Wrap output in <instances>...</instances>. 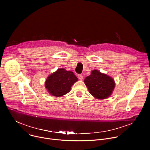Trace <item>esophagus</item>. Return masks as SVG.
Instances as JSON below:
<instances>
[{
  "mask_svg": "<svg viewBox=\"0 0 150 150\" xmlns=\"http://www.w3.org/2000/svg\"><path fill=\"white\" fill-rule=\"evenodd\" d=\"M78 78H79V80H82V79H83V76H82V75H78Z\"/></svg>",
  "mask_w": 150,
  "mask_h": 150,
  "instance_id": "esophagus-1",
  "label": "esophagus"
}]
</instances>
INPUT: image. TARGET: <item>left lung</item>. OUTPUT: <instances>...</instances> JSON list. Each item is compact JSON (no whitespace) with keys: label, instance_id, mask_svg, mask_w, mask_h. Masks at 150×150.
<instances>
[{"label":"left lung","instance_id":"obj_1","mask_svg":"<svg viewBox=\"0 0 150 150\" xmlns=\"http://www.w3.org/2000/svg\"><path fill=\"white\" fill-rule=\"evenodd\" d=\"M89 93L96 98L103 100L109 98L115 87L113 78L97 70H93L90 75L83 81Z\"/></svg>","mask_w":150,"mask_h":150}]
</instances>
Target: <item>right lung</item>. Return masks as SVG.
Wrapping results in <instances>:
<instances>
[{
    "mask_svg": "<svg viewBox=\"0 0 150 150\" xmlns=\"http://www.w3.org/2000/svg\"><path fill=\"white\" fill-rule=\"evenodd\" d=\"M78 80L73 72L59 68L48 76L45 81V87L50 95L62 97L71 91L72 86Z\"/></svg>",
    "mask_w": 150,
    "mask_h": 150,
    "instance_id": "1",
    "label": "right lung"
}]
</instances>
